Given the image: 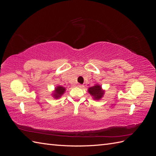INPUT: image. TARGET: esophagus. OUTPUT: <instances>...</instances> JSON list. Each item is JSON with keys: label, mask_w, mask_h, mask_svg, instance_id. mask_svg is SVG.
<instances>
[{"label": "esophagus", "mask_w": 156, "mask_h": 156, "mask_svg": "<svg viewBox=\"0 0 156 156\" xmlns=\"http://www.w3.org/2000/svg\"><path fill=\"white\" fill-rule=\"evenodd\" d=\"M77 87H79V88H83L84 87V86L82 85V84H77Z\"/></svg>", "instance_id": "obj_1"}]
</instances>
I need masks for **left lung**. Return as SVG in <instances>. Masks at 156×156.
Returning a JSON list of instances; mask_svg holds the SVG:
<instances>
[{
  "mask_svg": "<svg viewBox=\"0 0 156 156\" xmlns=\"http://www.w3.org/2000/svg\"><path fill=\"white\" fill-rule=\"evenodd\" d=\"M89 94H90L94 100H100L103 97V94L105 93V91L102 90L101 87L99 84H96L92 87H90L88 90Z\"/></svg>",
  "mask_w": 156,
  "mask_h": 156,
  "instance_id": "obj_1",
  "label": "left lung"
}]
</instances>
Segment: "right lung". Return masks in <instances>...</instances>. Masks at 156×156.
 Instances as JSON below:
<instances>
[{
	"label": "right lung",
	"mask_w": 156,
	"mask_h": 156,
	"mask_svg": "<svg viewBox=\"0 0 156 156\" xmlns=\"http://www.w3.org/2000/svg\"><path fill=\"white\" fill-rule=\"evenodd\" d=\"M65 91H66V88L64 87L58 86L55 88L54 94H53V96L55 99H58L62 96V95L64 93Z\"/></svg>",
	"instance_id": "obj_1"
}]
</instances>
